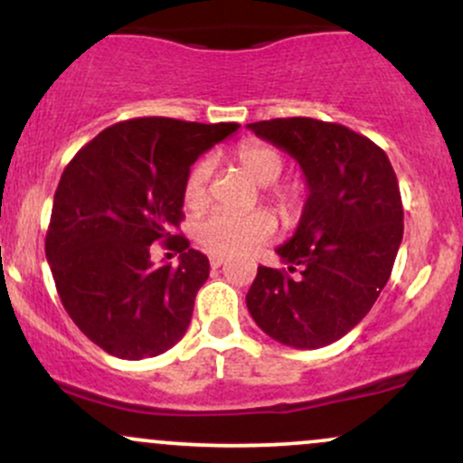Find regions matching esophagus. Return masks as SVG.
<instances>
[{
    "instance_id": "esophagus-1",
    "label": "esophagus",
    "mask_w": 463,
    "mask_h": 463,
    "mask_svg": "<svg viewBox=\"0 0 463 463\" xmlns=\"http://www.w3.org/2000/svg\"><path fill=\"white\" fill-rule=\"evenodd\" d=\"M224 263H226V259L220 257V254H213V257H211V265H213V268H222Z\"/></svg>"
}]
</instances>
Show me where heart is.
Here are the masks:
<instances>
[{
    "mask_svg": "<svg viewBox=\"0 0 463 463\" xmlns=\"http://www.w3.org/2000/svg\"><path fill=\"white\" fill-rule=\"evenodd\" d=\"M235 161L254 183L268 187V200L272 202L285 220H294L302 209V194L296 184H274L285 169L283 154L274 146L263 141H243L235 150ZM211 174L213 163L211 158H202L191 167L184 180V206L191 211L204 209L211 198ZM276 232V220L272 213L259 209L252 213L237 215L228 211H215L206 220H202L195 231L200 246L213 254H246L261 243L269 241Z\"/></svg>",
    "mask_w": 463,
    "mask_h": 463,
    "instance_id": "b5f03b06",
    "label": "heart"
}]
</instances>
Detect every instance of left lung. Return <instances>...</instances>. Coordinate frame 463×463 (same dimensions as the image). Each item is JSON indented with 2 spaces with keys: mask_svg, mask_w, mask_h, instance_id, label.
<instances>
[{
  "mask_svg": "<svg viewBox=\"0 0 463 463\" xmlns=\"http://www.w3.org/2000/svg\"><path fill=\"white\" fill-rule=\"evenodd\" d=\"M248 128L289 152L309 189L294 237L276 248L287 269L259 265L248 311L285 346H328L364 320L390 280L402 241L394 167L342 124L285 117Z\"/></svg>",
  "mask_w": 463,
  "mask_h": 463,
  "instance_id": "left-lung-1",
  "label": "left lung"
}]
</instances>
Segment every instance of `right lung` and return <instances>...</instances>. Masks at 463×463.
Here are the masks:
<instances>
[{
	"label": "right lung",
	"mask_w": 463,
	"mask_h": 463,
	"mask_svg": "<svg viewBox=\"0 0 463 463\" xmlns=\"http://www.w3.org/2000/svg\"><path fill=\"white\" fill-rule=\"evenodd\" d=\"M237 128L137 117L99 132L62 172L45 257L69 317L109 354L156 357L187 331L209 259L174 235L184 180ZM156 241L181 252L178 266L151 263Z\"/></svg>",
	"instance_id": "add662e5"
}]
</instances>
